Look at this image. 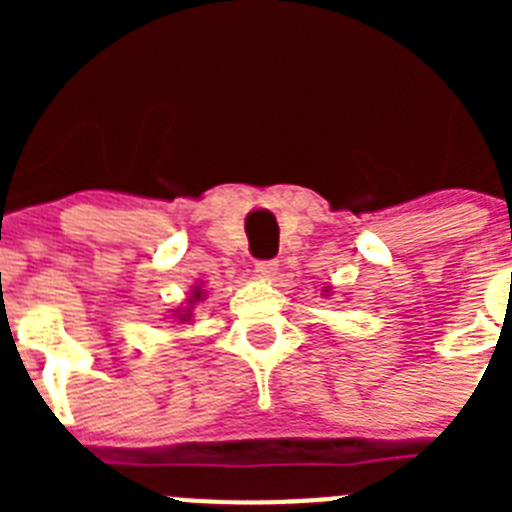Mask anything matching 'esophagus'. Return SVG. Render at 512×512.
<instances>
[{
    "instance_id": "34e87169",
    "label": "esophagus",
    "mask_w": 512,
    "mask_h": 512,
    "mask_svg": "<svg viewBox=\"0 0 512 512\" xmlns=\"http://www.w3.org/2000/svg\"><path fill=\"white\" fill-rule=\"evenodd\" d=\"M277 271H279V261H274V259L256 261V274H259V277L271 279V277H274V274H277Z\"/></svg>"
}]
</instances>
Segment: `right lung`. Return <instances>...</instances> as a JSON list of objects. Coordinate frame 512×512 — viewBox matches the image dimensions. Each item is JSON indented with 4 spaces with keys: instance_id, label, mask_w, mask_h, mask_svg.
Returning <instances> with one entry per match:
<instances>
[{
    "instance_id": "1",
    "label": "right lung",
    "mask_w": 512,
    "mask_h": 512,
    "mask_svg": "<svg viewBox=\"0 0 512 512\" xmlns=\"http://www.w3.org/2000/svg\"><path fill=\"white\" fill-rule=\"evenodd\" d=\"M202 297H205V292H202L200 287H194V292H192V300H189V305H194V302H200ZM184 312H187V315H182V318H179V320H187V318H189V310H184Z\"/></svg>"
}]
</instances>
